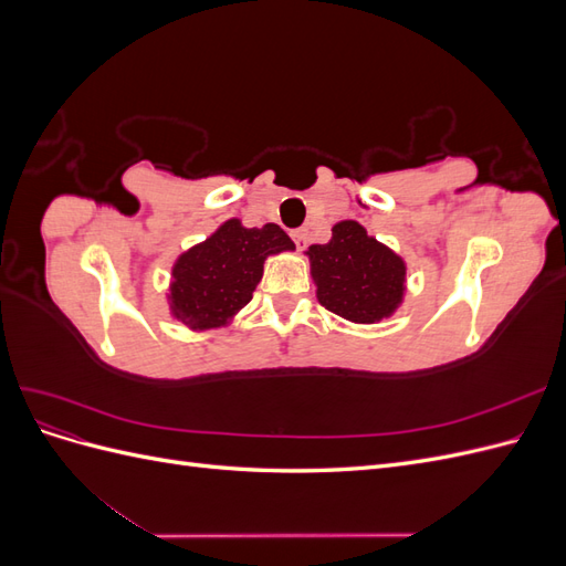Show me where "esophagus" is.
Listing matches in <instances>:
<instances>
[{"mask_svg": "<svg viewBox=\"0 0 566 566\" xmlns=\"http://www.w3.org/2000/svg\"><path fill=\"white\" fill-rule=\"evenodd\" d=\"M293 241H295L297 250H304V248H306V229H297V231H293Z\"/></svg>", "mask_w": 566, "mask_h": 566, "instance_id": "34e87169", "label": "esophagus"}]
</instances>
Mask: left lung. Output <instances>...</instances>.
<instances>
[{"mask_svg":"<svg viewBox=\"0 0 566 566\" xmlns=\"http://www.w3.org/2000/svg\"><path fill=\"white\" fill-rule=\"evenodd\" d=\"M306 254L318 302L342 318L380 323L403 302V260L354 219L337 221L331 241L312 245Z\"/></svg>","mask_w":566,"mask_h":566,"instance_id":"8db88e82","label":"left lung"}]
</instances>
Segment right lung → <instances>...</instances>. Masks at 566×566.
Returning a JSON list of instances; mask_svg holds the SVG:
<instances>
[{"label": "right lung", "instance_id": "add662e5", "mask_svg": "<svg viewBox=\"0 0 566 566\" xmlns=\"http://www.w3.org/2000/svg\"><path fill=\"white\" fill-rule=\"evenodd\" d=\"M295 250L279 224L245 229L229 219L208 241L179 254L169 283V312L191 331L227 325L252 300L269 254Z\"/></svg>", "mask_w": 566, "mask_h": 566}]
</instances>
